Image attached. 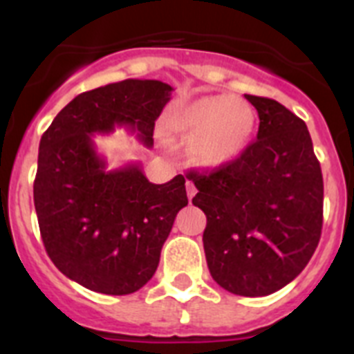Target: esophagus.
<instances>
[{"label":"esophagus","instance_id":"1","mask_svg":"<svg viewBox=\"0 0 354 354\" xmlns=\"http://www.w3.org/2000/svg\"><path fill=\"white\" fill-rule=\"evenodd\" d=\"M186 192H187V198L192 200L193 196L196 195V187H195V184L192 183V180H186Z\"/></svg>","mask_w":354,"mask_h":354}]
</instances>
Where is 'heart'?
Listing matches in <instances>:
<instances>
[{
    "mask_svg": "<svg viewBox=\"0 0 354 354\" xmlns=\"http://www.w3.org/2000/svg\"><path fill=\"white\" fill-rule=\"evenodd\" d=\"M253 111L246 102L227 95L200 97L170 108L167 127L189 142V156L205 168L234 161L248 143Z\"/></svg>",
    "mask_w": 354,
    "mask_h": 354,
    "instance_id": "b5f03b06",
    "label": "heart"
}]
</instances>
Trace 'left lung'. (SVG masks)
<instances>
[{
	"mask_svg": "<svg viewBox=\"0 0 354 354\" xmlns=\"http://www.w3.org/2000/svg\"><path fill=\"white\" fill-rule=\"evenodd\" d=\"M257 140L209 174L189 171L207 216L211 277L237 296H268L298 277L323 228V174L306 124L280 102L248 95Z\"/></svg>",
	"mask_w": 354,
	"mask_h": 354,
	"instance_id": "8db88e82",
	"label": "left lung"
}]
</instances>
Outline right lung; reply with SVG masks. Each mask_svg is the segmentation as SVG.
Wrapping results in <instances>:
<instances>
[{"mask_svg": "<svg viewBox=\"0 0 354 354\" xmlns=\"http://www.w3.org/2000/svg\"><path fill=\"white\" fill-rule=\"evenodd\" d=\"M171 90L162 81L124 80L80 93L40 138L33 184L40 236L53 264L86 289L109 296L142 289L187 205L183 175L152 184L140 162L106 170L92 138L124 126L150 149Z\"/></svg>", "mask_w": 354, "mask_h": 354, "instance_id": "add662e5", "label": "right lung"}]
</instances>
